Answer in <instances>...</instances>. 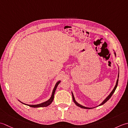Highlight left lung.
Instances as JSON below:
<instances>
[{
    "mask_svg": "<svg viewBox=\"0 0 128 128\" xmlns=\"http://www.w3.org/2000/svg\"><path fill=\"white\" fill-rule=\"evenodd\" d=\"M115 54H116V53H114ZM118 78H119V74H118ZM118 80H116V86H115V87L114 88V89H113V90H112V92L110 93V94H109L107 97L106 98V99L105 100H104L102 103L100 105V106H102V105H103V104H104V103H106V102H107L109 99H110V98H111V97L112 96V95H113V94L114 93V92H115V90H116V87H117V86H118ZM72 98H73V100H74V103L76 104V106H79V107H80V108H83V109H92V108H87V107H86V106H81V105H80V104H78V103L76 101V100H75V99H74V94H73V93H72Z\"/></svg>",
    "mask_w": 128,
    "mask_h": 128,
    "instance_id": "obj_1",
    "label": "left lung"
}]
</instances>
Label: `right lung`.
I'll list each match as a JSON object with an SVG mask.
<instances>
[{"mask_svg":"<svg viewBox=\"0 0 128 128\" xmlns=\"http://www.w3.org/2000/svg\"><path fill=\"white\" fill-rule=\"evenodd\" d=\"M60 83V81H58L56 83V84L55 85V86H54V89L53 90V92H52V96L51 98L49 99V100H47L46 102H44L42 103H41V104H37V105H28V104H26V105H28L29 106H30V107H32V108H38V107H45V106H49L50 104L52 102V101L54 100V92H55V90H56V88L57 87V86H58V85L59 84V83Z\"/></svg>","mask_w":128,"mask_h":128,"instance_id":"add662e5","label":"right lung"}]
</instances>
